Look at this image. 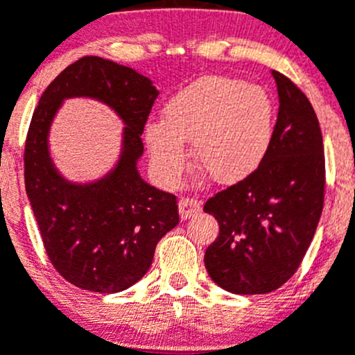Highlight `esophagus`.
<instances>
[{
  "mask_svg": "<svg viewBox=\"0 0 355 355\" xmlns=\"http://www.w3.org/2000/svg\"><path fill=\"white\" fill-rule=\"evenodd\" d=\"M178 211H180V218H191L196 213L201 211V201L196 198H182L178 201Z\"/></svg>",
  "mask_w": 355,
  "mask_h": 355,
  "instance_id": "1",
  "label": "esophagus"
}]
</instances>
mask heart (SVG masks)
Segmentation results:
<instances>
[{"label":"heart","mask_w":355,"mask_h":355,"mask_svg":"<svg viewBox=\"0 0 355 355\" xmlns=\"http://www.w3.org/2000/svg\"><path fill=\"white\" fill-rule=\"evenodd\" d=\"M276 107L260 86L229 76L189 83L163 107V121L144 130L150 163L166 185L180 182L191 163L194 140L199 166L218 184L253 175L272 149Z\"/></svg>","instance_id":"obj_1"}]
</instances>
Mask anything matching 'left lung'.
Returning <instances> with one entry per match:
<instances>
[{"label": "left lung", "instance_id": "1", "mask_svg": "<svg viewBox=\"0 0 355 355\" xmlns=\"http://www.w3.org/2000/svg\"><path fill=\"white\" fill-rule=\"evenodd\" d=\"M272 149L239 184L209 198L220 234L205 253L213 283L236 295L270 293L300 267L324 202V146L309 98L281 72Z\"/></svg>", "mask_w": 355, "mask_h": 355}]
</instances>
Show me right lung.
Returning <instances> with one entry per match:
<instances>
[{"instance_id": "add662e5", "label": "right lung", "mask_w": 355, "mask_h": 355, "mask_svg": "<svg viewBox=\"0 0 355 355\" xmlns=\"http://www.w3.org/2000/svg\"><path fill=\"white\" fill-rule=\"evenodd\" d=\"M159 90L135 69L83 57L41 95L24 153L26 192L41 239L57 272L74 286L118 293L149 270L161 237L178 223L173 194L147 184L139 171L142 133ZM107 105L125 125L116 163L90 182L67 181L54 166L49 132L65 100Z\"/></svg>"}]
</instances>
